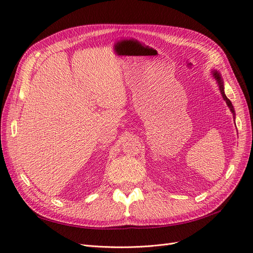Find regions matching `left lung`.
Returning <instances> with one entry per match:
<instances>
[{"mask_svg":"<svg viewBox=\"0 0 253 253\" xmlns=\"http://www.w3.org/2000/svg\"><path fill=\"white\" fill-rule=\"evenodd\" d=\"M212 75H213V77L215 78V80H216L217 83H218V87H219V90H220V94H221V96H223L224 100L226 101L227 105L229 106V109H230V111L233 113V115H235V113H234V108H233V105H232L231 101L229 100V99L227 98V96L225 95V91H224V81L221 80V77H220L219 73H218L217 71H213V72H212Z\"/></svg>","mask_w":253,"mask_h":253,"instance_id":"left-lung-1","label":"left lung"}]
</instances>
